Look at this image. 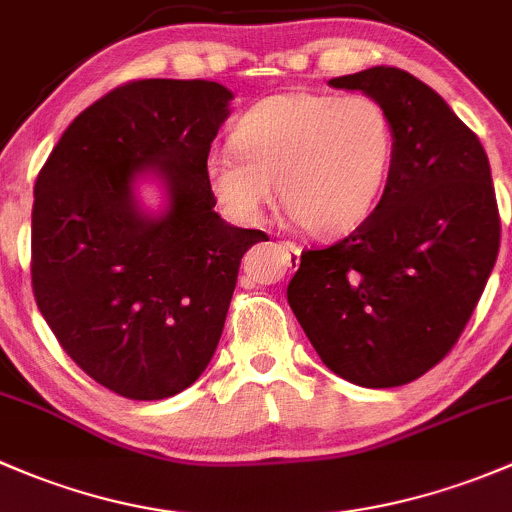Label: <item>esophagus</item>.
Here are the masks:
<instances>
[{
	"label": "esophagus",
	"mask_w": 512,
	"mask_h": 512,
	"mask_svg": "<svg viewBox=\"0 0 512 512\" xmlns=\"http://www.w3.org/2000/svg\"><path fill=\"white\" fill-rule=\"evenodd\" d=\"M281 246H283V249H286L288 254H291L293 258L300 256V246L295 244V241H281Z\"/></svg>",
	"instance_id": "34e87169"
}]
</instances>
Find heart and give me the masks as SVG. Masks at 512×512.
<instances>
[{"label":"heart","mask_w":512,"mask_h":512,"mask_svg":"<svg viewBox=\"0 0 512 512\" xmlns=\"http://www.w3.org/2000/svg\"><path fill=\"white\" fill-rule=\"evenodd\" d=\"M234 150L204 162L209 189L236 219L261 217L278 187L281 204L308 234L355 229L372 214L394 160V128L365 93H278L246 110Z\"/></svg>","instance_id":"1"}]
</instances>
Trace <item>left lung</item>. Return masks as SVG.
Returning <instances> with one entry per match:
<instances>
[{
    "label": "left lung",
    "instance_id": "left-lung-1",
    "mask_svg": "<svg viewBox=\"0 0 512 512\" xmlns=\"http://www.w3.org/2000/svg\"><path fill=\"white\" fill-rule=\"evenodd\" d=\"M377 98L394 160L374 212L300 254L288 305L320 360L360 387H399L439 365L471 320L500 249L486 150L444 98L392 66L330 81Z\"/></svg>",
    "mask_w": 512,
    "mask_h": 512
}]
</instances>
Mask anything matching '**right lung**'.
Segmentation results:
<instances>
[{"mask_svg": "<svg viewBox=\"0 0 512 512\" xmlns=\"http://www.w3.org/2000/svg\"><path fill=\"white\" fill-rule=\"evenodd\" d=\"M214 81L145 78L83 110L41 167L31 288L66 355L120 397L152 402L207 370L246 251L268 236L214 212L204 162L229 115ZM155 171L171 207L147 218L132 182Z\"/></svg>", "mask_w": 512, "mask_h": 512, "instance_id": "add662e5", "label": "right lung"}]
</instances>
